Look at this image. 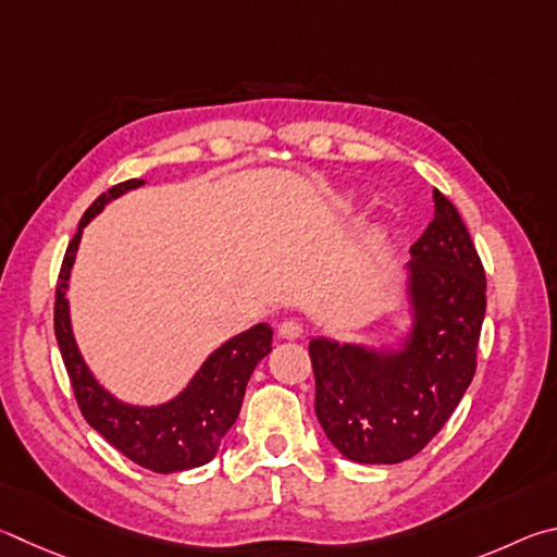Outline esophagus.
I'll return each mask as SVG.
<instances>
[{
	"mask_svg": "<svg viewBox=\"0 0 557 557\" xmlns=\"http://www.w3.org/2000/svg\"><path fill=\"white\" fill-rule=\"evenodd\" d=\"M278 337H284V339H300V337H304V325H300L298 320L288 318V320H284V323L278 325Z\"/></svg>",
	"mask_w": 557,
	"mask_h": 557,
	"instance_id": "1",
	"label": "esophagus"
}]
</instances>
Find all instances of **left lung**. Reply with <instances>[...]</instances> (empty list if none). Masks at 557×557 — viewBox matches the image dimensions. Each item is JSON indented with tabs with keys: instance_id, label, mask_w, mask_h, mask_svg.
<instances>
[{
	"instance_id": "1",
	"label": "left lung",
	"mask_w": 557,
	"mask_h": 557,
	"mask_svg": "<svg viewBox=\"0 0 557 557\" xmlns=\"http://www.w3.org/2000/svg\"><path fill=\"white\" fill-rule=\"evenodd\" d=\"M435 218L411 247L416 323L401 352L310 339L315 413L339 453L396 465L423 450L462 401L476 369L486 278L455 205L433 193Z\"/></svg>"
}]
</instances>
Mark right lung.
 I'll list each match as a JSON object with an SVG mask.
<instances>
[{
	"instance_id": "add662e5",
	"label": "right lung",
	"mask_w": 557,
	"mask_h": 557,
	"mask_svg": "<svg viewBox=\"0 0 557 557\" xmlns=\"http://www.w3.org/2000/svg\"><path fill=\"white\" fill-rule=\"evenodd\" d=\"M139 185H144L139 178L116 183L85 210L77 232L65 249L61 273H58L53 327L63 364L67 376H71L75 401L81 406L85 421L132 462L151 472L169 474L193 470V467L212 460L224 433L237 421L244 388H247L253 367L271 352L273 330L267 323H259L249 327L247 333L227 339L208 357V362L193 376L188 388L163 406H126L95 382L73 339L65 298L67 276H71L85 224L107 202L120 198L126 190L139 188Z\"/></svg>"
}]
</instances>
